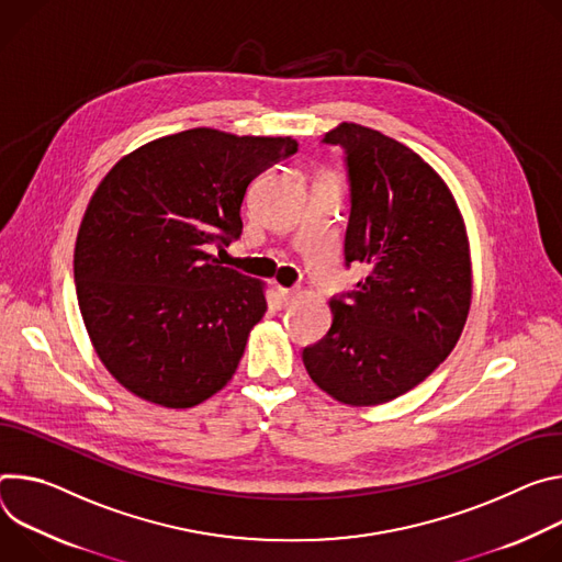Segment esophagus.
Segmentation results:
<instances>
[{"label":"esophagus","instance_id":"1","mask_svg":"<svg viewBox=\"0 0 562 562\" xmlns=\"http://www.w3.org/2000/svg\"><path fill=\"white\" fill-rule=\"evenodd\" d=\"M277 296H279V301H281L283 305H290V303L294 301L296 292H294V290H288V288H277Z\"/></svg>","mask_w":562,"mask_h":562}]
</instances>
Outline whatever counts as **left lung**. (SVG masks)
Masks as SVG:
<instances>
[{
	"instance_id": "1",
	"label": "left lung",
	"mask_w": 562,
	"mask_h": 562,
	"mask_svg": "<svg viewBox=\"0 0 562 562\" xmlns=\"http://www.w3.org/2000/svg\"><path fill=\"white\" fill-rule=\"evenodd\" d=\"M324 143L346 151V266L368 268L350 301L333 299L326 337L303 350L324 393L348 406L386 404L456 348L471 307V247L445 178L406 145L341 122Z\"/></svg>"
}]
</instances>
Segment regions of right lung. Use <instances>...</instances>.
<instances>
[{"label":"right lung","instance_id":"1","mask_svg":"<svg viewBox=\"0 0 562 562\" xmlns=\"http://www.w3.org/2000/svg\"><path fill=\"white\" fill-rule=\"evenodd\" d=\"M296 151L290 136L196 127L122 156L80 223L74 274L95 355L136 397L192 408L236 372L266 283L218 266L247 184Z\"/></svg>","mask_w":562,"mask_h":562}]
</instances>
